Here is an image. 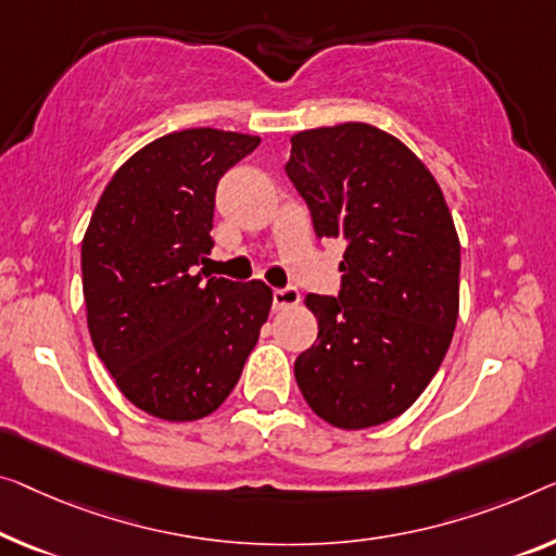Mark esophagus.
I'll use <instances>...</instances> for the list:
<instances>
[{
  "instance_id": "obj_1",
  "label": "esophagus",
  "mask_w": 556,
  "mask_h": 556,
  "mask_svg": "<svg viewBox=\"0 0 556 556\" xmlns=\"http://www.w3.org/2000/svg\"><path fill=\"white\" fill-rule=\"evenodd\" d=\"M271 304H275V309H289V306L300 304V289L296 287H281L271 292Z\"/></svg>"
}]
</instances>
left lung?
<instances>
[{"mask_svg": "<svg viewBox=\"0 0 556 556\" xmlns=\"http://www.w3.org/2000/svg\"><path fill=\"white\" fill-rule=\"evenodd\" d=\"M285 172L317 237L344 242L339 294L304 300L319 334L296 384L329 425H384L432 382L457 327L459 239L442 189L400 139L359 122L294 135Z\"/></svg>", "mask_w": 556, "mask_h": 556, "instance_id": "8db88e82", "label": "left lung"}]
</instances>
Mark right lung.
Returning a JSON list of instances; mask_svg holds the SVG:
<instances>
[{
    "label": "right lung",
    "instance_id": "add662e5",
    "mask_svg": "<svg viewBox=\"0 0 556 556\" xmlns=\"http://www.w3.org/2000/svg\"><path fill=\"white\" fill-rule=\"evenodd\" d=\"M260 139L174 131L106 185L81 242L94 350L131 404L167 421L212 414L239 382L269 317L264 281L199 269L212 252L214 197Z\"/></svg>",
    "mask_w": 556,
    "mask_h": 556
}]
</instances>
